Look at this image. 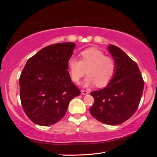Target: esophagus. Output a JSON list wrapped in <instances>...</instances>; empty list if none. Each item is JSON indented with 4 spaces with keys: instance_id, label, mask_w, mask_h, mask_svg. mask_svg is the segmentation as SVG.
I'll return each instance as SVG.
<instances>
[{
    "instance_id": "34e87169",
    "label": "esophagus",
    "mask_w": 157,
    "mask_h": 157,
    "mask_svg": "<svg viewBox=\"0 0 157 157\" xmlns=\"http://www.w3.org/2000/svg\"><path fill=\"white\" fill-rule=\"evenodd\" d=\"M81 92H82V95H84L89 94V91H84V90H82Z\"/></svg>"
}]
</instances>
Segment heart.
<instances>
[{"label": "heart", "mask_w": 157, "mask_h": 157, "mask_svg": "<svg viewBox=\"0 0 157 157\" xmlns=\"http://www.w3.org/2000/svg\"><path fill=\"white\" fill-rule=\"evenodd\" d=\"M80 61L75 57L71 58L68 68L72 80L78 83L86 73H88L82 86L87 87L96 84L98 87L107 86L113 78L116 63L112 57L106 56L102 51L95 48H90L79 54Z\"/></svg>", "instance_id": "heart-1"}]
</instances>
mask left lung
<instances>
[{
    "mask_svg": "<svg viewBox=\"0 0 157 157\" xmlns=\"http://www.w3.org/2000/svg\"><path fill=\"white\" fill-rule=\"evenodd\" d=\"M107 49L116 63V73L105 88L91 93L94 103L89 111L101 123L117 125L128 120L136 111L144 82L136 63L123 50L113 45Z\"/></svg>",
    "mask_w": 157,
    "mask_h": 157,
    "instance_id": "1",
    "label": "left lung"
}]
</instances>
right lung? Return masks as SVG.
Masks as SVG:
<instances>
[{
  "mask_svg": "<svg viewBox=\"0 0 157 157\" xmlns=\"http://www.w3.org/2000/svg\"><path fill=\"white\" fill-rule=\"evenodd\" d=\"M75 47L71 42L50 45L26 62L19 78L20 98L34 123H56L65 115L70 101L81 94L68 71Z\"/></svg>",
  "mask_w": 157,
  "mask_h": 157,
  "instance_id": "add662e5",
  "label": "right lung"
}]
</instances>
